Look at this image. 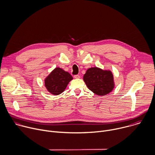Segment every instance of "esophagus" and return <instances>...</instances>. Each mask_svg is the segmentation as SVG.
<instances>
[{"instance_id": "1", "label": "esophagus", "mask_w": 155, "mask_h": 155, "mask_svg": "<svg viewBox=\"0 0 155 155\" xmlns=\"http://www.w3.org/2000/svg\"><path fill=\"white\" fill-rule=\"evenodd\" d=\"M74 78L75 79H79V78H80V76L78 75V74L74 75Z\"/></svg>"}]
</instances>
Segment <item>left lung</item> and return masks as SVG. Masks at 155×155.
Returning <instances> with one entry per match:
<instances>
[{
    "label": "left lung",
    "mask_w": 155,
    "mask_h": 155,
    "mask_svg": "<svg viewBox=\"0 0 155 155\" xmlns=\"http://www.w3.org/2000/svg\"><path fill=\"white\" fill-rule=\"evenodd\" d=\"M86 85L97 95H106L114 88V76L110 70H103L98 67L88 68L83 77Z\"/></svg>",
    "instance_id": "obj_1"
}]
</instances>
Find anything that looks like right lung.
<instances>
[{"label":"right lung","instance_id":"1","mask_svg":"<svg viewBox=\"0 0 155 155\" xmlns=\"http://www.w3.org/2000/svg\"><path fill=\"white\" fill-rule=\"evenodd\" d=\"M73 79L71 75L60 68H55L45 78V85L50 94L58 95L66 88Z\"/></svg>","mask_w":155,"mask_h":155}]
</instances>
